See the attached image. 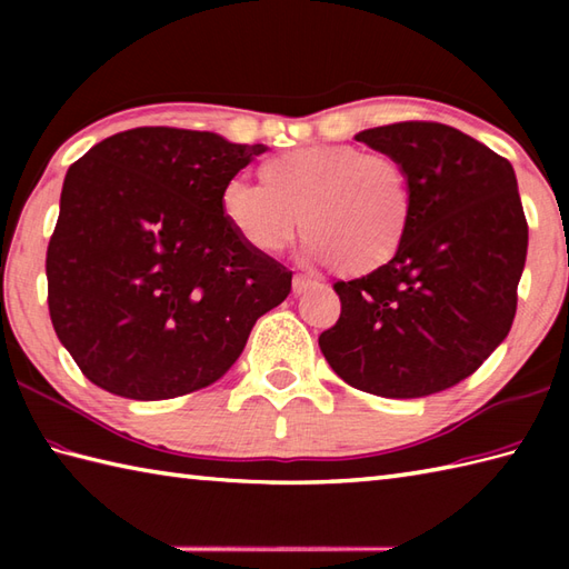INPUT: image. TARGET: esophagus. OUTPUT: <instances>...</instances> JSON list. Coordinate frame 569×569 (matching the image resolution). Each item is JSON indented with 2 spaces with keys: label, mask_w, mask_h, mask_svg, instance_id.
<instances>
[{
  "label": "esophagus",
  "mask_w": 569,
  "mask_h": 569,
  "mask_svg": "<svg viewBox=\"0 0 569 569\" xmlns=\"http://www.w3.org/2000/svg\"><path fill=\"white\" fill-rule=\"evenodd\" d=\"M312 286H316V281H312L310 276H303V273H296V276H293V293H296V296L310 291Z\"/></svg>",
  "instance_id": "obj_1"
}]
</instances>
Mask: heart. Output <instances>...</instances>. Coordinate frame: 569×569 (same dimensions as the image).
<instances>
[{
	"label": "heart",
	"instance_id": "b5f03b06",
	"mask_svg": "<svg viewBox=\"0 0 569 569\" xmlns=\"http://www.w3.org/2000/svg\"><path fill=\"white\" fill-rule=\"evenodd\" d=\"M261 186L229 180L222 214L261 253L291 244L298 217L308 251L345 276L389 263L408 232L413 198L406 168L393 156L349 143H312L259 166Z\"/></svg>",
	"mask_w": 569,
	"mask_h": 569
}]
</instances>
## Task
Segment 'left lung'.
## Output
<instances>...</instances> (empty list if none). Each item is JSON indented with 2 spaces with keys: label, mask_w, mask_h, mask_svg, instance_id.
I'll return each instance as SVG.
<instances>
[{
  "label": "left lung",
  "mask_w": 569,
  "mask_h": 569,
  "mask_svg": "<svg viewBox=\"0 0 569 569\" xmlns=\"http://www.w3.org/2000/svg\"><path fill=\"white\" fill-rule=\"evenodd\" d=\"M355 139L406 168L413 212L389 263L335 283L342 312L320 349L359 391H445L485 365L513 325L528 251L513 166L438 122H398Z\"/></svg>",
  "instance_id": "1"
}]
</instances>
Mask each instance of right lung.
I'll use <instances>...</instances> for the list:
<instances>
[{"label":"right lung","mask_w":569,"mask_h":569,"mask_svg":"<svg viewBox=\"0 0 569 569\" xmlns=\"http://www.w3.org/2000/svg\"><path fill=\"white\" fill-rule=\"evenodd\" d=\"M263 143L139 127L68 168L48 241V312L94 386L134 401L204 389L239 359L293 273L251 249L222 190Z\"/></svg>","instance_id":"right-lung-1"}]
</instances>
